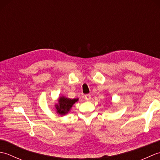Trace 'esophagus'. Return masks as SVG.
Here are the masks:
<instances>
[{
  "mask_svg": "<svg viewBox=\"0 0 160 160\" xmlns=\"http://www.w3.org/2000/svg\"><path fill=\"white\" fill-rule=\"evenodd\" d=\"M91 98V95H89V94H87V95H85V96H84V99H85L87 101L90 100Z\"/></svg>",
  "mask_w": 160,
  "mask_h": 160,
  "instance_id": "34e87169",
  "label": "esophagus"
}]
</instances>
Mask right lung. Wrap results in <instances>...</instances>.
Instances as JSON below:
<instances>
[{"mask_svg":"<svg viewBox=\"0 0 160 160\" xmlns=\"http://www.w3.org/2000/svg\"><path fill=\"white\" fill-rule=\"evenodd\" d=\"M78 101V98H74V99H70L69 98L65 96H60L58 99V103L55 105L56 113L62 116L67 114L70 111L73 105Z\"/></svg>","mask_w":160,"mask_h":160,"instance_id":"add662e5","label":"right lung"}]
</instances>
